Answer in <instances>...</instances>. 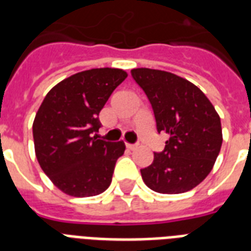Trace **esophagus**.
<instances>
[{
	"instance_id": "34e87169",
	"label": "esophagus",
	"mask_w": 251,
	"mask_h": 251,
	"mask_svg": "<svg viewBox=\"0 0 251 251\" xmlns=\"http://www.w3.org/2000/svg\"><path fill=\"white\" fill-rule=\"evenodd\" d=\"M126 147L129 150H135L138 147L137 145H131V143H126Z\"/></svg>"
}]
</instances>
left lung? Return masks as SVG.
<instances>
[{
	"label": "left lung",
	"mask_w": 251,
	"mask_h": 251,
	"mask_svg": "<svg viewBox=\"0 0 251 251\" xmlns=\"http://www.w3.org/2000/svg\"><path fill=\"white\" fill-rule=\"evenodd\" d=\"M131 76L151 102L157 133L169 135L152 164L141 169L142 178L161 194L191 190L208 176L222 149L219 114L198 87L176 74L141 68Z\"/></svg>",
	"instance_id": "left-lung-1"
}]
</instances>
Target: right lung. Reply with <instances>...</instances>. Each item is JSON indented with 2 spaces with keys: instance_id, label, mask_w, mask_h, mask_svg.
<instances>
[{
  "instance_id": "add662e5",
  "label": "right lung",
  "mask_w": 251,
  "mask_h": 251,
  "mask_svg": "<svg viewBox=\"0 0 251 251\" xmlns=\"http://www.w3.org/2000/svg\"><path fill=\"white\" fill-rule=\"evenodd\" d=\"M126 76L110 68L76 73L41 102L32 126L35 152L45 175L66 194L92 197L109 187L125 145L99 139V113Z\"/></svg>"
}]
</instances>
